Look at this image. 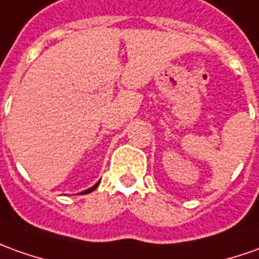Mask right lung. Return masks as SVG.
I'll use <instances>...</instances> for the list:
<instances>
[{
  "mask_svg": "<svg viewBox=\"0 0 259 259\" xmlns=\"http://www.w3.org/2000/svg\"><path fill=\"white\" fill-rule=\"evenodd\" d=\"M99 183H100V181H98V183H96V184H95L93 187H91L89 190H86V191H83V193H80V194H85V193H91V191H93V190H95L96 187H98V186H99Z\"/></svg>",
  "mask_w": 259,
  "mask_h": 259,
  "instance_id": "right-lung-1",
  "label": "right lung"
}]
</instances>
